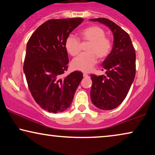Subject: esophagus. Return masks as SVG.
Segmentation results:
<instances>
[{
	"instance_id": "34e87169",
	"label": "esophagus",
	"mask_w": 155,
	"mask_h": 155,
	"mask_svg": "<svg viewBox=\"0 0 155 155\" xmlns=\"http://www.w3.org/2000/svg\"><path fill=\"white\" fill-rule=\"evenodd\" d=\"M83 75H84V77H88V74H87L86 73H84V74H83Z\"/></svg>"
}]
</instances>
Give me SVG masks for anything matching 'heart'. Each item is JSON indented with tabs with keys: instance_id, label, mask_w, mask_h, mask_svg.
<instances>
[{
	"instance_id": "1",
	"label": "heart",
	"mask_w": 155,
	"mask_h": 155,
	"mask_svg": "<svg viewBox=\"0 0 155 155\" xmlns=\"http://www.w3.org/2000/svg\"><path fill=\"white\" fill-rule=\"evenodd\" d=\"M80 35L84 41L91 42L87 48L88 53L81 54L76 57L71 62V66L76 70L87 72L97 62V56L104 58L109 55L112 49V42L109 38L105 37L104 30L98 26L85 28L81 31ZM81 45V41L77 37L73 35L67 37L64 47L71 55L75 56L80 52Z\"/></svg>"
}]
</instances>
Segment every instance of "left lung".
Here are the masks:
<instances>
[{"mask_svg": "<svg viewBox=\"0 0 155 155\" xmlns=\"http://www.w3.org/2000/svg\"><path fill=\"white\" fill-rule=\"evenodd\" d=\"M90 20L106 25L114 35L111 52L101 64L107 75H91L92 104L100 109L111 110L125 99L134 80L135 49L128 33L112 21L106 18Z\"/></svg>", "mask_w": 155, "mask_h": 155, "instance_id": "left-lung-1", "label": "left lung"}]
</instances>
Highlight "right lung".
Masks as SVG:
<instances>
[{"mask_svg":"<svg viewBox=\"0 0 155 155\" xmlns=\"http://www.w3.org/2000/svg\"><path fill=\"white\" fill-rule=\"evenodd\" d=\"M83 21L82 18L48 20L27 43L24 64L27 84L35 101L48 112L57 114L68 109L83 78L78 71L61 78L69 63L65 40Z\"/></svg>","mask_w":155,"mask_h":155,"instance_id":"obj_1","label":"right lung"}]
</instances>
